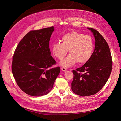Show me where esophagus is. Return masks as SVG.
<instances>
[{
	"label": "esophagus",
	"instance_id": "obj_1",
	"mask_svg": "<svg viewBox=\"0 0 121 121\" xmlns=\"http://www.w3.org/2000/svg\"><path fill=\"white\" fill-rule=\"evenodd\" d=\"M61 70H62V71H64V72H65V71H66V69H65V68H64V67H61Z\"/></svg>",
	"mask_w": 121,
	"mask_h": 121
}]
</instances>
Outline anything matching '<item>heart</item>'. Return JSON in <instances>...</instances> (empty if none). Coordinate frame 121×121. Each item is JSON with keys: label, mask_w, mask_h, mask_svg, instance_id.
Returning <instances> with one entry per match:
<instances>
[{"label": "heart", "mask_w": 121, "mask_h": 121, "mask_svg": "<svg viewBox=\"0 0 121 121\" xmlns=\"http://www.w3.org/2000/svg\"><path fill=\"white\" fill-rule=\"evenodd\" d=\"M61 42L54 44L52 48L54 56L59 60L64 58L68 50L70 54L60 62L61 66L68 68L77 62L78 64H85L91 58L94 42L91 36L73 31L63 36Z\"/></svg>", "instance_id": "obj_1"}]
</instances>
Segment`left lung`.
Instances as JSON below:
<instances>
[{
  "label": "left lung",
  "instance_id": "8db88e82",
  "mask_svg": "<svg viewBox=\"0 0 121 121\" xmlns=\"http://www.w3.org/2000/svg\"><path fill=\"white\" fill-rule=\"evenodd\" d=\"M87 28L94 36L95 50L87 63L72 71L74 78L71 83L72 91L82 96L99 91L107 82L112 68L111 55L106 40L95 30Z\"/></svg>",
  "mask_w": 121,
  "mask_h": 121
}]
</instances>
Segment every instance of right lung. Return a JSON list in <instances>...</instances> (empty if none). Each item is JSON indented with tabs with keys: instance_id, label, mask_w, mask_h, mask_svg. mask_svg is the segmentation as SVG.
<instances>
[{
	"instance_id": "add662e5",
	"label": "right lung",
	"mask_w": 121,
	"mask_h": 121,
	"mask_svg": "<svg viewBox=\"0 0 121 121\" xmlns=\"http://www.w3.org/2000/svg\"><path fill=\"white\" fill-rule=\"evenodd\" d=\"M54 27L27 33L21 40L13 57L12 71L17 85L27 95H47L53 88L60 67L51 56L49 41Z\"/></svg>"
}]
</instances>
